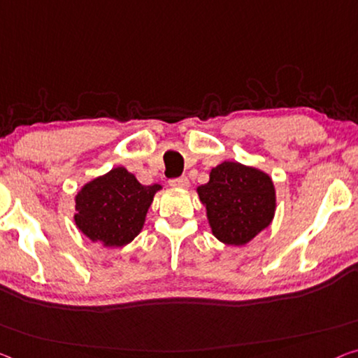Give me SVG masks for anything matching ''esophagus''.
Returning <instances> with one entry per match:
<instances>
[{
  "label": "esophagus",
  "instance_id": "esophagus-1",
  "mask_svg": "<svg viewBox=\"0 0 358 358\" xmlns=\"http://www.w3.org/2000/svg\"><path fill=\"white\" fill-rule=\"evenodd\" d=\"M170 186H173V188H188L189 186V180L186 177H178V178H172L169 181Z\"/></svg>",
  "mask_w": 358,
  "mask_h": 358
}]
</instances>
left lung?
<instances>
[{
  "label": "left lung",
  "instance_id": "1",
  "mask_svg": "<svg viewBox=\"0 0 358 358\" xmlns=\"http://www.w3.org/2000/svg\"><path fill=\"white\" fill-rule=\"evenodd\" d=\"M212 234L230 246H244L270 227L275 217L273 181L262 170L225 161L197 186Z\"/></svg>",
  "mask_w": 358,
  "mask_h": 358
}]
</instances>
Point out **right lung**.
<instances>
[{
  "mask_svg": "<svg viewBox=\"0 0 358 358\" xmlns=\"http://www.w3.org/2000/svg\"><path fill=\"white\" fill-rule=\"evenodd\" d=\"M161 185L145 186L125 167L88 181L76 196V225L93 243L122 248L145 225L148 209Z\"/></svg>",
  "mask_w": 358,
  "mask_h": 358,
  "instance_id": "obj_1",
  "label": "right lung"
}]
</instances>
